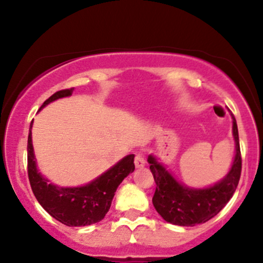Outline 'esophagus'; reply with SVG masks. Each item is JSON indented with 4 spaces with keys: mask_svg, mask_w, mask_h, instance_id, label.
I'll list each match as a JSON object with an SVG mask.
<instances>
[{
    "mask_svg": "<svg viewBox=\"0 0 263 263\" xmlns=\"http://www.w3.org/2000/svg\"><path fill=\"white\" fill-rule=\"evenodd\" d=\"M135 165L136 168H143L144 165H146V159H144V157L142 155H137L135 157Z\"/></svg>",
    "mask_w": 263,
    "mask_h": 263,
    "instance_id": "obj_1",
    "label": "esophagus"
}]
</instances>
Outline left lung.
Masks as SVG:
<instances>
[{
    "instance_id": "8db88e82",
    "label": "left lung",
    "mask_w": 263,
    "mask_h": 263,
    "mask_svg": "<svg viewBox=\"0 0 263 263\" xmlns=\"http://www.w3.org/2000/svg\"><path fill=\"white\" fill-rule=\"evenodd\" d=\"M231 119L235 156L226 176L213 185L193 188L180 183L155 155L148 156L147 161L157 185L152 203L167 222L178 226L203 224L219 214L232 198L241 176V152L234 115Z\"/></svg>"
}]
</instances>
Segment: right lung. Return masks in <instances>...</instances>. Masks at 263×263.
<instances>
[{"instance_id": "add662e5", "label": "right lung", "mask_w": 263, "mask_h": 263, "mask_svg": "<svg viewBox=\"0 0 263 263\" xmlns=\"http://www.w3.org/2000/svg\"><path fill=\"white\" fill-rule=\"evenodd\" d=\"M74 87L53 93L39 111L58 99L71 96ZM32 125L28 134V178L33 194L49 215L66 226H86L101 221L110 209L116 189L135 171V155L123 157L91 182L79 186H60L50 183L37 167L32 143Z\"/></svg>"}]
</instances>
